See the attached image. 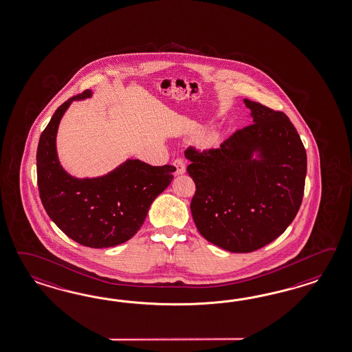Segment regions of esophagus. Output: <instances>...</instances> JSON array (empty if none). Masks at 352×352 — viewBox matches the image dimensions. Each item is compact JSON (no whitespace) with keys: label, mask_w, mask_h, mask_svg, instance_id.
<instances>
[{"label":"esophagus","mask_w":352,"mask_h":352,"mask_svg":"<svg viewBox=\"0 0 352 352\" xmlns=\"http://www.w3.org/2000/svg\"><path fill=\"white\" fill-rule=\"evenodd\" d=\"M173 165L175 166V175H182L186 173V164L182 159H175Z\"/></svg>","instance_id":"34e87169"}]
</instances>
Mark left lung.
<instances>
[{"mask_svg":"<svg viewBox=\"0 0 352 352\" xmlns=\"http://www.w3.org/2000/svg\"><path fill=\"white\" fill-rule=\"evenodd\" d=\"M253 124L219 148L189 147V177L196 183L190 212L199 234L232 253L274 241L300 208L307 151L287 116L244 99Z\"/></svg>","mask_w":352,"mask_h":352,"instance_id":"8db88e82","label":"left lung"}]
</instances>
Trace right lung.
Here are the masks:
<instances>
[{"mask_svg":"<svg viewBox=\"0 0 352 352\" xmlns=\"http://www.w3.org/2000/svg\"><path fill=\"white\" fill-rule=\"evenodd\" d=\"M69 98L45 127L36 150L39 196L52 221L69 238L90 248H109L131 239L145 223L155 198L172 183L173 165L153 166L127 159L104 175L78 178L63 169L57 153V132L72 102Z\"/></svg>","mask_w":352,"mask_h":352,"instance_id":"add662e5","label":"right lung"}]
</instances>
